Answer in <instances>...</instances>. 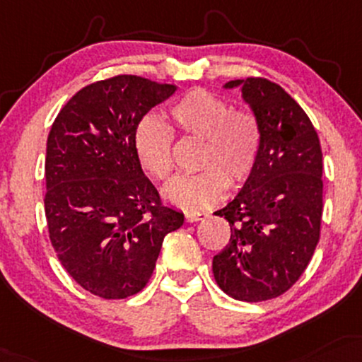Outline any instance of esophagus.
<instances>
[{
	"instance_id": "1",
	"label": "esophagus",
	"mask_w": 362,
	"mask_h": 362,
	"mask_svg": "<svg viewBox=\"0 0 362 362\" xmlns=\"http://www.w3.org/2000/svg\"><path fill=\"white\" fill-rule=\"evenodd\" d=\"M206 212H185V221L187 223H197V221L206 219Z\"/></svg>"
}]
</instances>
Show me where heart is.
<instances>
[{
    "label": "heart",
    "mask_w": 362,
    "mask_h": 362,
    "mask_svg": "<svg viewBox=\"0 0 362 362\" xmlns=\"http://www.w3.org/2000/svg\"><path fill=\"white\" fill-rule=\"evenodd\" d=\"M170 119L184 136L204 139L194 175L173 178L163 199L184 211H202L223 199L226 189H238L258 163L261 126L251 111L234 110L233 104L204 89L182 95L170 107ZM134 153L141 168L156 180L173 172V138L153 116L139 121L133 136Z\"/></svg>",
    "instance_id": "obj_1"
}]
</instances>
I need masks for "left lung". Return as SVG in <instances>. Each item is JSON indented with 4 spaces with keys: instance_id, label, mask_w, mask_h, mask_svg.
<instances>
[{
    "instance_id": "left-lung-1",
    "label": "left lung",
    "mask_w": 362,
    "mask_h": 362,
    "mask_svg": "<svg viewBox=\"0 0 362 362\" xmlns=\"http://www.w3.org/2000/svg\"><path fill=\"white\" fill-rule=\"evenodd\" d=\"M261 126L258 163L216 216L230 226L212 259L219 288L241 302L276 298L310 263L320 238L322 150L312 121L285 89L263 77L229 81Z\"/></svg>"
}]
</instances>
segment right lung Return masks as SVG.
<instances>
[{"label": "right lung", "mask_w": 362, "mask_h": 362, "mask_svg": "<svg viewBox=\"0 0 362 362\" xmlns=\"http://www.w3.org/2000/svg\"><path fill=\"white\" fill-rule=\"evenodd\" d=\"M177 90L138 76L86 86L60 110L47 139L50 243L82 288L126 298L145 288L163 238L184 224L165 207L134 153L143 116Z\"/></svg>", "instance_id": "right-lung-1"}]
</instances>
